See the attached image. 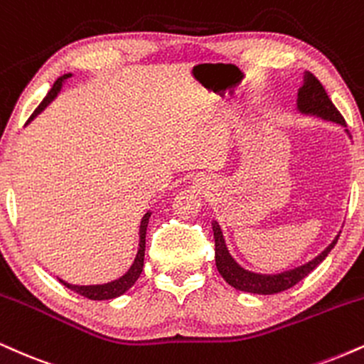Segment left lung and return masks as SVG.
Segmentation results:
<instances>
[{
    "label": "left lung",
    "instance_id": "left-lung-1",
    "mask_svg": "<svg viewBox=\"0 0 364 364\" xmlns=\"http://www.w3.org/2000/svg\"><path fill=\"white\" fill-rule=\"evenodd\" d=\"M296 110L305 117H317L326 122H334V124L344 127V132L348 134L349 139H351V134L346 129L348 125H346L343 115H341L339 110L334 107V103L331 102L326 90H323V86L321 85V81L309 71H305L304 76H301V85L299 87V93H296ZM212 229L213 237H215V264L218 273H220L222 278H224L230 287H234L235 290L256 293V295H273V293L284 291L288 290V288L295 287L296 283L301 282L305 277H309V274L326 259L327 254H329L332 251V247L336 246L341 234L339 232L329 246L323 249L321 254H317L314 259L305 262V264L282 271V273L262 274L242 268V266L232 257L229 247H227L225 244L224 234H222V229L217 220H212Z\"/></svg>",
    "mask_w": 364,
    "mask_h": 364
}]
</instances>
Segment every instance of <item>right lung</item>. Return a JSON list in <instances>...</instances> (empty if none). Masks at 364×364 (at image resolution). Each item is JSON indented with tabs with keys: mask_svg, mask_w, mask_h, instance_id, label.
Listing matches in <instances>:
<instances>
[{
	"mask_svg": "<svg viewBox=\"0 0 364 364\" xmlns=\"http://www.w3.org/2000/svg\"><path fill=\"white\" fill-rule=\"evenodd\" d=\"M71 76L73 74L68 73V74H64V76H60L59 80L54 82L52 90L47 93L46 98L42 100V103L38 105L37 110L32 113V117L28 118L27 124H30V122H32L33 118L38 115V113H42L52 102H54V100L57 98V95H59L60 90H63L64 82L68 81ZM151 213H152V210H147L146 215L140 218L137 254H135V259L132 264H130V268L127 269L122 277H118L117 279H112V282H108V283H102V284H73V283L64 282V279H60V278H57V279H59V282L63 283L65 288H69V290L76 291L77 295L86 296V299H90V300H112V299H117V296L124 295V293L129 290V288L132 287L135 282H137L140 273H142L144 254H146V232H147V224H149V218H151Z\"/></svg>",
	"mask_w": 364,
	"mask_h": 364,
	"instance_id": "right-lung-1",
	"label": "right lung"
}]
</instances>
